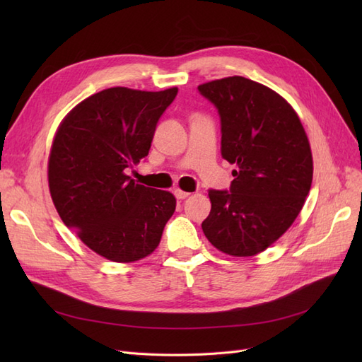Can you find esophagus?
I'll return each instance as SVG.
<instances>
[{
	"label": "esophagus",
	"mask_w": 362,
	"mask_h": 362,
	"mask_svg": "<svg viewBox=\"0 0 362 362\" xmlns=\"http://www.w3.org/2000/svg\"><path fill=\"white\" fill-rule=\"evenodd\" d=\"M175 193V196H177V199H185V198H189L190 196V193H187V192H182V190H180V189H177L173 192Z\"/></svg>",
	"instance_id": "1"
}]
</instances>
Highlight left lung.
<instances>
[{
    "mask_svg": "<svg viewBox=\"0 0 362 362\" xmlns=\"http://www.w3.org/2000/svg\"><path fill=\"white\" fill-rule=\"evenodd\" d=\"M221 117V152L231 164L229 190H208L202 231L214 247L252 257L287 231L313 182L308 137L291 105L269 87L228 76L198 86Z\"/></svg>",
    "mask_w": 362,
    "mask_h": 362,
    "instance_id": "left-lung-1",
    "label": "left lung"
}]
</instances>
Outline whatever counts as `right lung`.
Masks as SVG:
<instances>
[{"mask_svg":"<svg viewBox=\"0 0 362 362\" xmlns=\"http://www.w3.org/2000/svg\"><path fill=\"white\" fill-rule=\"evenodd\" d=\"M178 89L112 87L76 105L52 141L48 182L63 223L101 257L145 258L175 211L173 194L136 184L128 169L145 158Z\"/></svg>","mask_w":362,"mask_h":362,"instance_id":"add662e5","label":"right lung"}]
</instances>
